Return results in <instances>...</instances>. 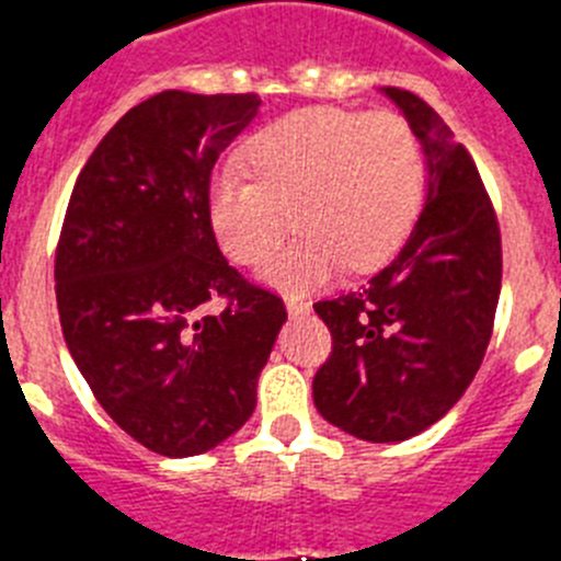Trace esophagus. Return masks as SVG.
<instances>
[{"label":"esophagus","mask_w":561,"mask_h":561,"mask_svg":"<svg viewBox=\"0 0 561 561\" xmlns=\"http://www.w3.org/2000/svg\"><path fill=\"white\" fill-rule=\"evenodd\" d=\"M286 311H289L291 317H304V314H309L311 306L306 304V300H297V297H291V300H286Z\"/></svg>","instance_id":"obj_1"}]
</instances>
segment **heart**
Listing matches in <instances>:
<instances>
[{
	"label": "heart",
	"instance_id": "obj_1",
	"mask_svg": "<svg viewBox=\"0 0 561 561\" xmlns=\"http://www.w3.org/2000/svg\"><path fill=\"white\" fill-rule=\"evenodd\" d=\"M252 180L221 173L210 187V227L244 266L264 264L286 230L297 238L264 266L275 289L300 295L340 266L368 272L410 236L424 202L427 168L410 123L396 112L334 106L291 112L244 148Z\"/></svg>",
	"mask_w": 561,
	"mask_h": 561
}]
</instances>
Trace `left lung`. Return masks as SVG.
<instances>
[{"instance_id": "1", "label": "left lung", "mask_w": 561, "mask_h": 561, "mask_svg": "<svg viewBox=\"0 0 561 561\" xmlns=\"http://www.w3.org/2000/svg\"><path fill=\"white\" fill-rule=\"evenodd\" d=\"M427 157V205L399 255L362 289L320 300L331 356L314 404L342 433L396 444L458 404L492 340L503 250L472 157L433 106L385 87Z\"/></svg>"}]
</instances>
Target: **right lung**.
<instances>
[{
    "label": "right lung",
    "mask_w": 561,
    "mask_h": 561,
    "mask_svg": "<svg viewBox=\"0 0 561 561\" xmlns=\"http://www.w3.org/2000/svg\"><path fill=\"white\" fill-rule=\"evenodd\" d=\"M257 95L168 89L128 108L83 165L56 250L67 348L101 408L165 458L219 447L255 410L284 300L247 284L210 227V173ZM227 296L221 316H202Z\"/></svg>",
    "instance_id": "obj_1"
}]
</instances>
